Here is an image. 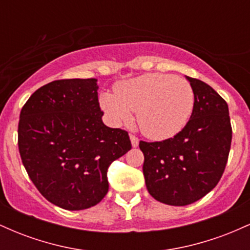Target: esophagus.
<instances>
[{
  "label": "esophagus",
  "mask_w": 250,
  "mask_h": 250,
  "mask_svg": "<svg viewBox=\"0 0 250 250\" xmlns=\"http://www.w3.org/2000/svg\"><path fill=\"white\" fill-rule=\"evenodd\" d=\"M130 141H131V146H133L134 148H136L137 146H139L140 140L137 139V137L135 136V135H130Z\"/></svg>",
  "instance_id": "34e87169"
}]
</instances>
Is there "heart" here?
<instances>
[{"label": "heart", "mask_w": 250, "mask_h": 250, "mask_svg": "<svg viewBox=\"0 0 250 250\" xmlns=\"http://www.w3.org/2000/svg\"><path fill=\"white\" fill-rule=\"evenodd\" d=\"M101 104L117 122H128L137 113V123L146 136L165 140L187 125L194 109V90L181 77L145 74L120 83L115 94L101 97Z\"/></svg>", "instance_id": "b5f03b06"}]
</instances>
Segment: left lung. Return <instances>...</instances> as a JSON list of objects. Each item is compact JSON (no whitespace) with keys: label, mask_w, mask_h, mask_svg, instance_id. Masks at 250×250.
I'll return each instance as SVG.
<instances>
[{"label":"left lung","mask_w":250,"mask_h":250,"mask_svg":"<svg viewBox=\"0 0 250 250\" xmlns=\"http://www.w3.org/2000/svg\"><path fill=\"white\" fill-rule=\"evenodd\" d=\"M186 77L194 90V109L185 128L163 141H140L149 194L169 206L190 205L213 190L231 145L227 102L207 83Z\"/></svg>","instance_id":"obj_1"}]
</instances>
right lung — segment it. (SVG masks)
Instances as JSON below:
<instances>
[{"label":"right lung","instance_id":"obj_1","mask_svg":"<svg viewBox=\"0 0 250 250\" xmlns=\"http://www.w3.org/2000/svg\"><path fill=\"white\" fill-rule=\"evenodd\" d=\"M96 79L57 80L22 108L19 150L30 180L67 210L97 205L108 193L111 162L131 149L129 135L102 122Z\"/></svg>","mask_w":250,"mask_h":250}]
</instances>
